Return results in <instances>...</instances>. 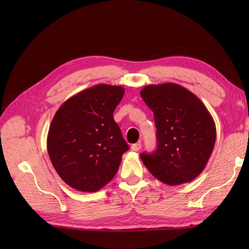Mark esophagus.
Returning <instances> with one entry per match:
<instances>
[{
  "label": "esophagus",
  "instance_id": "1",
  "mask_svg": "<svg viewBox=\"0 0 249 249\" xmlns=\"http://www.w3.org/2000/svg\"><path fill=\"white\" fill-rule=\"evenodd\" d=\"M140 149H141V143H140V142H137V143L131 145V150H133L134 152H138Z\"/></svg>",
  "mask_w": 249,
  "mask_h": 249
}]
</instances>
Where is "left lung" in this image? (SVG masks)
Here are the masks:
<instances>
[{"label": "left lung", "instance_id": "obj_1", "mask_svg": "<svg viewBox=\"0 0 249 249\" xmlns=\"http://www.w3.org/2000/svg\"><path fill=\"white\" fill-rule=\"evenodd\" d=\"M140 94L154 113L157 138L156 151L142 153L141 160L152 176L168 185L193 181L214 149L212 115L195 94L176 83L150 84Z\"/></svg>", "mask_w": 249, "mask_h": 249}]
</instances>
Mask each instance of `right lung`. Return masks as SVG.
Here are the masks:
<instances>
[{
    "mask_svg": "<svg viewBox=\"0 0 249 249\" xmlns=\"http://www.w3.org/2000/svg\"><path fill=\"white\" fill-rule=\"evenodd\" d=\"M124 88L97 84L77 93L56 111L47 137L50 160L60 178L80 192L103 188L119 170L129 147L113 119Z\"/></svg>",
    "mask_w": 249,
    "mask_h": 249,
    "instance_id": "right-lung-1",
    "label": "right lung"
}]
</instances>
